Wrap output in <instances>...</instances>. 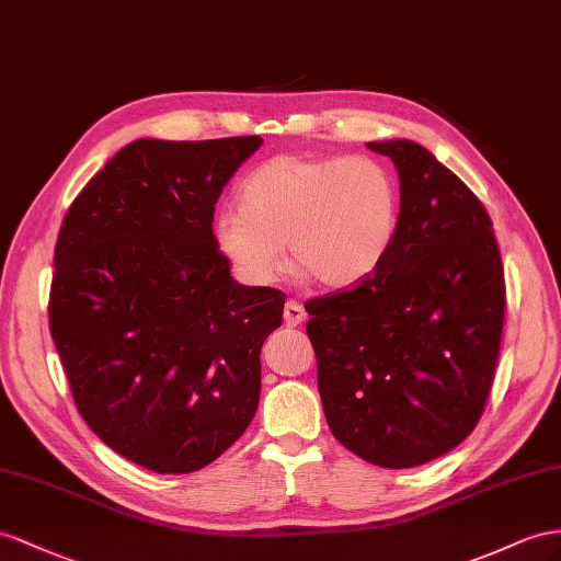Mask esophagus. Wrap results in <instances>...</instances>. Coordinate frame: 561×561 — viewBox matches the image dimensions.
Instances as JSON below:
<instances>
[{
	"label": "esophagus",
	"mask_w": 561,
	"mask_h": 561,
	"mask_svg": "<svg viewBox=\"0 0 561 561\" xmlns=\"http://www.w3.org/2000/svg\"><path fill=\"white\" fill-rule=\"evenodd\" d=\"M306 320V308L298 304V300H286L284 306V322L286 327H298Z\"/></svg>",
	"instance_id": "obj_1"
}]
</instances>
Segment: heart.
<instances>
[{
    "label": "heart",
    "instance_id": "heart-1",
    "mask_svg": "<svg viewBox=\"0 0 561 561\" xmlns=\"http://www.w3.org/2000/svg\"><path fill=\"white\" fill-rule=\"evenodd\" d=\"M241 208L213 220L215 247L249 284L277 282L284 243L291 263L324 289L367 279L391 251L398 186L369 156L282 153L241 182Z\"/></svg>",
    "mask_w": 561,
    "mask_h": 561
}]
</instances>
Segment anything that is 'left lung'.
Listing matches in <instances>:
<instances>
[{"mask_svg":"<svg viewBox=\"0 0 561 561\" xmlns=\"http://www.w3.org/2000/svg\"><path fill=\"white\" fill-rule=\"evenodd\" d=\"M400 178L391 251L348 291L312 298L308 339L334 438L410 469L462 443L493 389L505 270L479 196L424 147L369 141Z\"/></svg>","mask_w":561,"mask_h":561,"instance_id":"8db88e82","label":"left lung"}]
</instances>
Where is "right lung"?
I'll list each match as a JSON object with an SVG mask.
<instances>
[{"label": "right lung", "instance_id": "1", "mask_svg": "<svg viewBox=\"0 0 561 561\" xmlns=\"http://www.w3.org/2000/svg\"><path fill=\"white\" fill-rule=\"evenodd\" d=\"M263 139H137L70 204L49 329L82 420L156 473L220 457L261 398V348L286 296L241 286L215 247L222 186Z\"/></svg>", "mask_w": 561, "mask_h": 561}]
</instances>
